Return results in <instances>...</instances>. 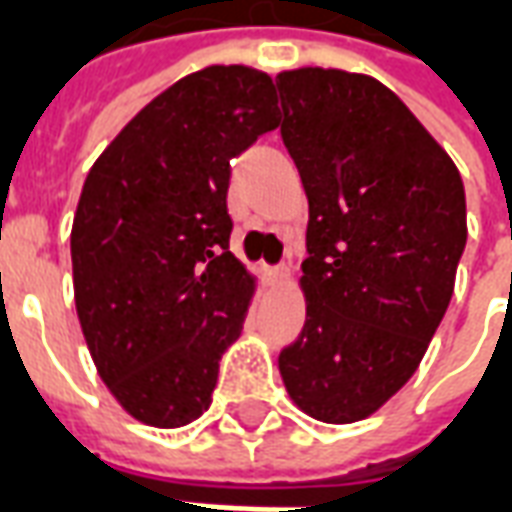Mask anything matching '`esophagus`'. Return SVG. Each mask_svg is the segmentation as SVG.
I'll return each instance as SVG.
<instances>
[{
	"label": "esophagus",
	"mask_w": 512,
	"mask_h": 512,
	"mask_svg": "<svg viewBox=\"0 0 512 512\" xmlns=\"http://www.w3.org/2000/svg\"><path fill=\"white\" fill-rule=\"evenodd\" d=\"M266 277L271 282H285L290 277V268L288 266H279V268H266Z\"/></svg>",
	"instance_id": "34e87169"
}]
</instances>
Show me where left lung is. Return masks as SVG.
I'll use <instances>...</instances> for the list:
<instances>
[{"label":"left lung","instance_id":"1","mask_svg":"<svg viewBox=\"0 0 512 512\" xmlns=\"http://www.w3.org/2000/svg\"><path fill=\"white\" fill-rule=\"evenodd\" d=\"M277 90L310 202L307 321L279 373L304 414L348 425L417 373L455 290L466 194L447 150L373 76L293 68Z\"/></svg>","mask_w":512,"mask_h":512}]
</instances>
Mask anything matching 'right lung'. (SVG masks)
Listing matches in <instances>:
<instances>
[{"label":"right lung","mask_w":512,"mask_h":512,"mask_svg":"<svg viewBox=\"0 0 512 512\" xmlns=\"http://www.w3.org/2000/svg\"><path fill=\"white\" fill-rule=\"evenodd\" d=\"M271 76L208 65L95 158L73 216V299L98 376L153 428L211 406L257 279L230 252V161L279 126Z\"/></svg>","instance_id":"right-lung-1"}]
</instances>
